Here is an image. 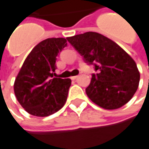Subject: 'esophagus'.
<instances>
[{
  "instance_id": "34e87169",
  "label": "esophagus",
  "mask_w": 149,
  "mask_h": 149,
  "mask_svg": "<svg viewBox=\"0 0 149 149\" xmlns=\"http://www.w3.org/2000/svg\"><path fill=\"white\" fill-rule=\"evenodd\" d=\"M78 77V76H73V77H72L71 79L72 80H75V79H77Z\"/></svg>"
}]
</instances>
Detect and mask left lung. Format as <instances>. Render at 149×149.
Segmentation results:
<instances>
[{
    "label": "left lung",
    "instance_id": "1",
    "mask_svg": "<svg viewBox=\"0 0 149 149\" xmlns=\"http://www.w3.org/2000/svg\"><path fill=\"white\" fill-rule=\"evenodd\" d=\"M88 65H94L86 94L105 109H116L128 103L136 92L140 72L136 62L112 40L95 32L67 37Z\"/></svg>",
    "mask_w": 149,
    "mask_h": 149
}]
</instances>
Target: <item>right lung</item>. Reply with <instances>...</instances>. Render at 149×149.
Returning <instances> with one entry per match:
<instances>
[{"instance_id":"right-lung-1","label":"right lung","mask_w":149,"mask_h":149,"mask_svg":"<svg viewBox=\"0 0 149 149\" xmlns=\"http://www.w3.org/2000/svg\"><path fill=\"white\" fill-rule=\"evenodd\" d=\"M67 46L65 38H48L34 47L23 63L14 82L15 96L29 114L52 115L65 105L70 79L54 77L56 61Z\"/></svg>"}]
</instances>
